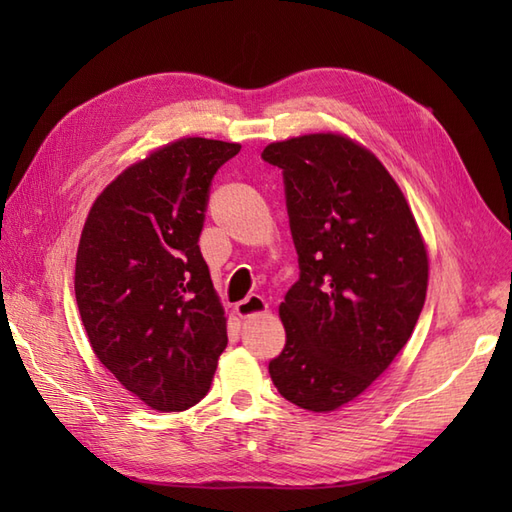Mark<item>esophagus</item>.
<instances>
[{
    "label": "esophagus",
    "instance_id": "1",
    "mask_svg": "<svg viewBox=\"0 0 512 512\" xmlns=\"http://www.w3.org/2000/svg\"><path fill=\"white\" fill-rule=\"evenodd\" d=\"M268 310V301L262 295H248L244 301L235 303V312L239 314L242 319L248 317H255V314H262Z\"/></svg>",
    "mask_w": 512,
    "mask_h": 512
}]
</instances>
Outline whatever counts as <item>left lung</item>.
Listing matches in <instances>:
<instances>
[{
	"label": "left lung",
	"instance_id": "8db88e82",
	"mask_svg": "<svg viewBox=\"0 0 512 512\" xmlns=\"http://www.w3.org/2000/svg\"><path fill=\"white\" fill-rule=\"evenodd\" d=\"M284 171L299 281L279 306L286 347L268 365L292 405L330 413L356 400L411 339L429 257L405 193L350 136L270 143Z\"/></svg>",
	"mask_w": 512,
	"mask_h": 512
}]
</instances>
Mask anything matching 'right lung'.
<instances>
[{
    "label": "right lung",
    "instance_id": "1",
    "mask_svg": "<svg viewBox=\"0 0 512 512\" xmlns=\"http://www.w3.org/2000/svg\"><path fill=\"white\" fill-rule=\"evenodd\" d=\"M239 143L178 138L129 165L94 200L76 250V306L96 358L156 411L206 396L228 343L200 253L209 187Z\"/></svg>",
    "mask_w": 512,
    "mask_h": 512
}]
</instances>
